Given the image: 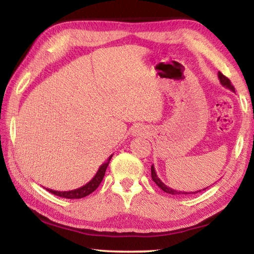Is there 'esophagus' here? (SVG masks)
Returning a JSON list of instances; mask_svg holds the SVG:
<instances>
[{
    "instance_id": "34e87169",
    "label": "esophagus",
    "mask_w": 254,
    "mask_h": 254,
    "mask_svg": "<svg viewBox=\"0 0 254 254\" xmlns=\"http://www.w3.org/2000/svg\"><path fill=\"white\" fill-rule=\"evenodd\" d=\"M134 133H135L136 135H140L141 133H142V130H141V128L137 127V128H135V130H134Z\"/></svg>"
}]
</instances>
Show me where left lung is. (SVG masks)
I'll return each instance as SVG.
<instances>
[{
    "label": "left lung",
    "instance_id": "1",
    "mask_svg": "<svg viewBox=\"0 0 254 254\" xmlns=\"http://www.w3.org/2000/svg\"><path fill=\"white\" fill-rule=\"evenodd\" d=\"M218 79H220V81H221V84H222L223 87H225V88H227V89H230V91H232V92H234V93H235V88H234V86L231 84V80H230L229 78H227V77H225L224 75H223L221 71H218ZM151 178H152L153 182L157 184V186H158L159 188L162 189L163 191L167 192V194H170V195H187V194H196V192H199V191H201V190H205V189H206V188H204V189H201V190H197V191H180V190H176V189L170 188V187L167 186V185L163 184V183L161 182V180H160V178L158 177V176H157V173H156V169H154L153 165L151 166ZM207 188H208V187H207Z\"/></svg>",
    "mask_w": 254,
    "mask_h": 254
}]
</instances>
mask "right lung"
Listing matches in <instances>:
<instances>
[{"label": "right lung", "mask_w": 254, "mask_h": 254, "mask_svg": "<svg viewBox=\"0 0 254 254\" xmlns=\"http://www.w3.org/2000/svg\"><path fill=\"white\" fill-rule=\"evenodd\" d=\"M112 156H113V154H112ZM112 156L109 157V159H107L106 162L103 163L100 168H98L95 176H94V177L91 180H89L87 184H85L84 186H81L79 188H76V189H72V190H67V191L54 190V189H49V188H46V189L49 192H51V194L57 195L59 197H64V198H69V199L83 198V197L88 196L89 194H92L94 190H96V188L100 186V184L102 183L103 178H104L105 171H106L107 166H109Z\"/></svg>", "instance_id": "obj_1"}]
</instances>
